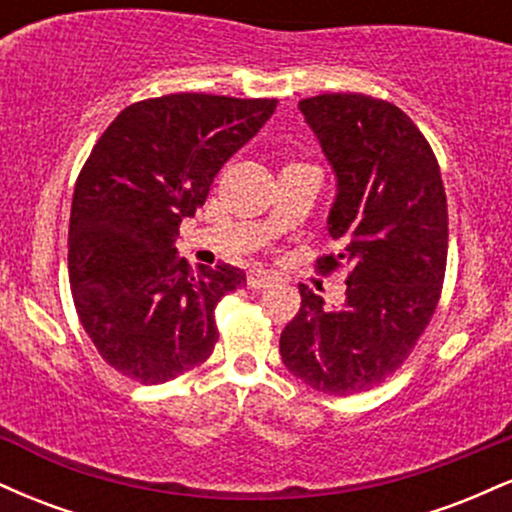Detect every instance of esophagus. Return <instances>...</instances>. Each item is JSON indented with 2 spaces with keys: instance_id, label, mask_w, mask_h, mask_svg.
I'll return each instance as SVG.
<instances>
[{
  "instance_id": "1",
  "label": "esophagus",
  "mask_w": 512,
  "mask_h": 512,
  "mask_svg": "<svg viewBox=\"0 0 512 512\" xmlns=\"http://www.w3.org/2000/svg\"><path fill=\"white\" fill-rule=\"evenodd\" d=\"M276 279H279V276H276L274 272H267V269L255 267V269H250V274H248V286L250 289H264V286H272Z\"/></svg>"
}]
</instances>
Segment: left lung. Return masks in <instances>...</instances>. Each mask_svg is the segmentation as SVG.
<instances>
[{"mask_svg": "<svg viewBox=\"0 0 512 512\" xmlns=\"http://www.w3.org/2000/svg\"><path fill=\"white\" fill-rule=\"evenodd\" d=\"M337 178L327 231L351 264L346 301L325 308L301 284V310L279 354L305 385L354 395L383 383L411 354L440 298L448 260V202L436 156L397 105L363 93L298 103Z\"/></svg>", "mask_w": 512, "mask_h": 512, "instance_id": "1", "label": "left lung"}]
</instances>
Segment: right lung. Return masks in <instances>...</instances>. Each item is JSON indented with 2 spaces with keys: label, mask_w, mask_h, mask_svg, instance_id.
<instances>
[{
  "label": "right lung",
  "mask_w": 512,
  "mask_h": 512,
  "mask_svg": "<svg viewBox=\"0 0 512 512\" xmlns=\"http://www.w3.org/2000/svg\"><path fill=\"white\" fill-rule=\"evenodd\" d=\"M274 110V98L170 93L129 105L93 146L74 187L69 281L86 334L127 378L166 383L214 351V308L245 272H192L175 238Z\"/></svg>",
  "instance_id": "obj_1"
}]
</instances>
